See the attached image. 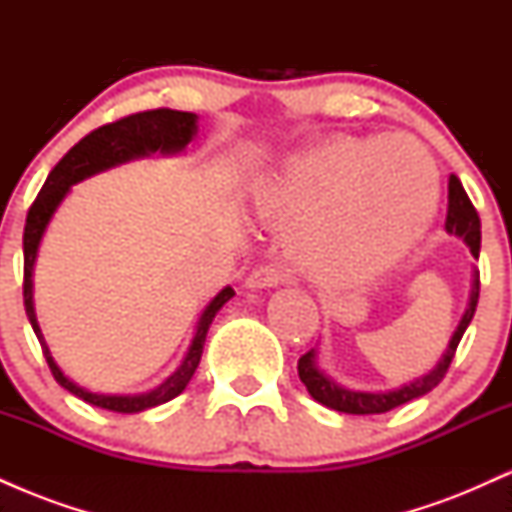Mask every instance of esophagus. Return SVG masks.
I'll use <instances>...</instances> for the list:
<instances>
[{
    "label": "esophagus",
    "instance_id": "34e87169",
    "mask_svg": "<svg viewBox=\"0 0 512 512\" xmlns=\"http://www.w3.org/2000/svg\"><path fill=\"white\" fill-rule=\"evenodd\" d=\"M286 281V272L279 267V264H260L248 274L245 279V286L248 289H272V286H279Z\"/></svg>",
    "mask_w": 512,
    "mask_h": 512
}]
</instances>
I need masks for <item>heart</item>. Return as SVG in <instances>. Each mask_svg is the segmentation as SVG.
Wrapping results in <instances>:
<instances>
[{"instance_id": "heart-1", "label": "heart", "mask_w": 512, "mask_h": 512, "mask_svg": "<svg viewBox=\"0 0 512 512\" xmlns=\"http://www.w3.org/2000/svg\"><path fill=\"white\" fill-rule=\"evenodd\" d=\"M436 195L431 158L411 139H339L291 156L257 204L274 223H291L286 243L303 269L346 279L404 255L426 231ZM370 222L393 231L373 234Z\"/></svg>"}]
</instances>
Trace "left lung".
Masks as SVG:
<instances>
[{
	"instance_id": "obj_1",
	"label": "left lung",
	"mask_w": 512,
	"mask_h": 512,
	"mask_svg": "<svg viewBox=\"0 0 512 512\" xmlns=\"http://www.w3.org/2000/svg\"><path fill=\"white\" fill-rule=\"evenodd\" d=\"M445 228H448L450 233H455V236H460L464 243L469 245L472 255L479 257L481 221H479L477 209H474L472 199L467 197V192H464L462 182L457 175H450V180H448V219H445ZM477 303H479V272H474L472 293H469V305H467V310H464V315H462L460 325H457L455 334H452V339H450L448 349H445L443 358H440L431 373L424 375V378L414 380V383L399 387V390H392V392L346 390V387L337 385L334 380L327 378L320 368H317L315 349H310L308 354H303L301 358H298V378H301V383L308 387L310 397H313L315 402L325 404V407H330L334 411H344V414H358V416L385 414V411L402 407V404L411 402V399L431 392L433 387H436L440 380L445 378L452 358H455L457 344H460L464 330H467L469 322H472L474 310H477Z\"/></svg>"
}]
</instances>
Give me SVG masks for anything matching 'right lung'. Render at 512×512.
<instances>
[{"mask_svg":"<svg viewBox=\"0 0 512 512\" xmlns=\"http://www.w3.org/2000/svg\"><path fill=\"white\" fill-rule=\"evenodd\" d=\"M197 129V115L182 113V110H170V108H156V110H144V113H134L120 120L108 122L93 129L91 134H86L79 144H74L67 154L62 156V161L50 170L48 180H45L43 190L38 192L35 202L31 204L26 216V228H23V305H26V315L31 320V327L38 337L40 349H43L45 361H48L52 378L60 383L64 390H69L84 402L93 404V407L120 411V414H134V411H144L158 404H166L173 397H178L185 390L187 383L192 380L195 370L199 366V358L204 351V339H207L209 325L214 320L216 313L221 310V305L231 301L236 296V291L231 286H226L219 296L207 305L202 317L197 322L195 339H192L190 351H187L185 361L180 363V368L156 390L146 392V395L137 397H115V395H93V392L81 390L79 385H74L72 380L64 378V373L57 368V363L52 361L48 346H45L43 334H40L38 320H35L33 310V264L35 255H38L40 238H43L45 228L55 214V209L60 207L64 195L69 192V187L74 182L88 178V175L98 173L117 163H125L129 158L154 154V151H163V154H175L182 151L187 144L192 142Z\"/></svg>","mask_w":512,"mask_h":512,"instance_id":"1","label":"right lung"}]
</instances>
